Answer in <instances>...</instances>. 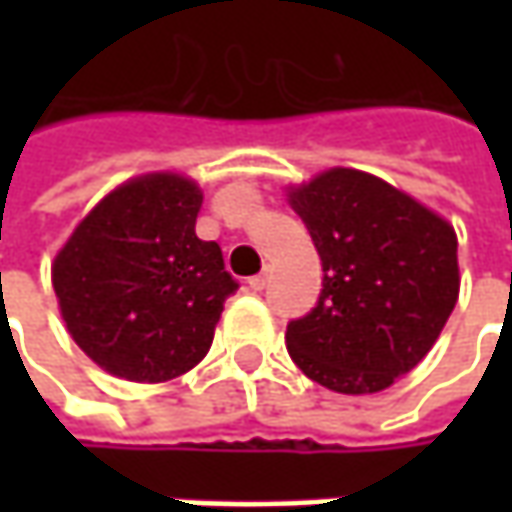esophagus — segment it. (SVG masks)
<instances>
[{
  "label": "esophagus",
  "instance_id": "obj_1",
  "mask_svg": "<svg viewBox=\"0 0 512 512\" xmlns=\"http://www.w3.org/2000/svg\"><path fill=\"white\" fill-rule=\"evenodd\" d=\"M247 285H250V290H265V285H267V273H259V276H253V279H250Z\"/></svg>",
  "mask_w": 512,
  "mask_h": 512
}]
</instances>
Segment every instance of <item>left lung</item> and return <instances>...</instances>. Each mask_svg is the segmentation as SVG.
I'll use <instances>...</instances> for the list:
<instances>
[{
    "label": "left lung",
    "instance_id": "left-lung-1",
    "mask_svg": "<svg viewBox=\"0 0 512 512\" xmlns=\"http://www.w3.org/2000/svg\"><path fill=\"white\" fill-rule=\"evenodd\" d=\"M322 259V293L287 325L290 359L327 390H387L436 344L459 302L453 225L373 173L330 168L287 187Z\"/></svg>",
    "mask_w": 512,
    "mask_h": 512
}]
</instances>
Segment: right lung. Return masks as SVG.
Returning <instances> with one entry per match:
<instances>
[{
    "mask_svg": "<svg viewBox=\"0 0 512 512\" xmlns=\"http://www.w3.org/2000/svg\"><path fill=\"white\" fill-rule=\"evenodd\" d=\"M202 187L185 173L133 176L90 207L50 282L70 339L128 382H170L202 362L236 293L222 247L196 236Z\"/></svg>",
    "mask_w": 512,
    "mask_h": 512,
    "instance_id": "add662e5",
    "label": "right lung"
}]
</instances>
